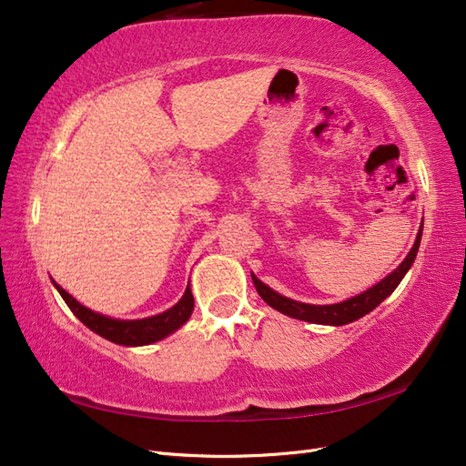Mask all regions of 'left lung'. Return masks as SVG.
Here are the masks:
<instances>
[{
	"instance_id": "left-lung-1",
	"label": "left lung",
	"mask_w": 466,
	"mask_h": 466,
	"mask_svg": "<svg viewBox=\"0 0 466 466\" xmlns=\"http://www.w3.org/2000/svg\"><path fill=\"white\" fill-rule=\"evenodd\" d=\"M421 231H424V223L420 225L416 241H414V247L410 248V252H408L406 258L397 268H394L389 276L377 281V284L371 286L370 289H365L360 295H354V298L344 299L340 303L313 305V303L295 301V299L286 298V295L274 291L270 286H266L264 281H260L255 274H250V276H252V281H255V288H257L260 298L272 309H276V311L284 313L291 319L307 320L313 324H330V327H342V324H350V322H354L368 313H371L380 301H385L389 295L399 288L402 278L406 276L408 270H410L414 260H416L420 241H421Z\"/></svg>"
}]
</instances>
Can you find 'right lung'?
Returning <instances> with one entry per match:
<instances>
[{"label": "right lung", "instance_id": "add662e5", "mask_svg": "<svg viewBox=\"0 0 466 466\" xmlns=\"http://www.w3.org/2000/svg\"><path fill=\"white\" fill-rule=\"evenodd\" d=\"M54 288L58 289L62 295V299L66 305L72 309V313L86 324L87 329H91L95 334L106 338V340L120 344V346H147L153 342H159L168 334L177 332L182 324H185L192 311H194V298H192V289H190V281L185 289V295L178 299L177 305H173L167 311L146 317V319H112L101 313L91 311L89 307L81 305L77 299H74L62 286L56 284L52 279Z\"/></svg>", "mask_w": 466, "mask_h": 466}]
</instances>
